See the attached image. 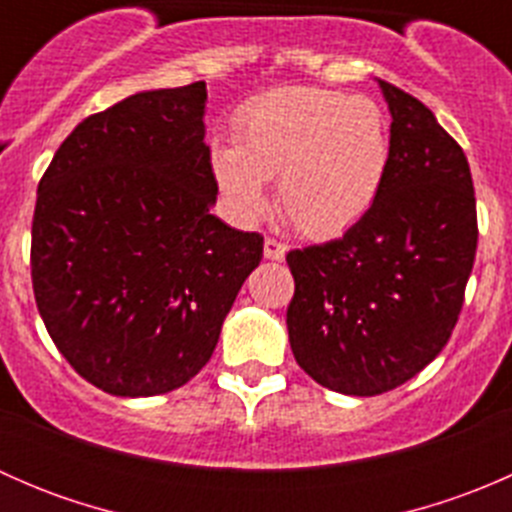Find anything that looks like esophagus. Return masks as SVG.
Instances as JSON below:
<instances>
[{
  "mask_svg": "<svg viewBox=\"0 0 512 512\" xmlns=\"http://www.w3.org/2000/svg\"><path fill=\"white\" fill-rule=\"evenodd\" d=\"M285 255H287L285 242H277V240H272V237H267V240H265V257H267V260L280 262V260H285Z\"/></svg>",
  "mask_w": 512,
  "mask_h": 512,
  "instance_id": "obj_1",
  "label": "esophagus"
}]
</instances>
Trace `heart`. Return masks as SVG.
I'll return each instance as SVG.
<instances>
[{
	"label": "heart",
	"instance_id": "heart-1",
	"mask_svg": "<svg viewBox=\"0 0 512 512\" xmlns=\"http://www.w3.org/2000/svg\"><path fill=\"white\" fill-rule=\"evenodd\" d=\"M391 163L386 113L364 96L277 89L240 113L235 148L210 153L215 183L237 220L270 208L265 183L297 230L332 237L359 223L384 188Z\"/></svg>",
	"mask_w": 512,
	"mask_h": 512
}]
</instances>
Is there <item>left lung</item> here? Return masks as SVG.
I'll use <instances>...</instances> for the list:
<instances>
[{"label":"left lung","mask_w":512,"mask_h":512,"mask_svg":"<svg viewBox=\"0 0 512 512\" xmlns=\"http://www.w3.org/2000/svg\"><path fill=\"white\" fill-rule=\"evenodd\" d=\"M376 84L391 113L379 198L339 240L287 255L294 359L317 384L347 396L396 389L441 354L478 242L466 153L418 98Z\"/></svg>","instance_id":"left-lung-1"}]
</instances>
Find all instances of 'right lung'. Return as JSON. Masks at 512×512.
Listing matches in <instances>:
<instances>
[{"label":"right lung","instance_id":"right-lung-1","mask_svg":"<svg viewBox=\"0 0 512 512\" xmlns=\"http://www.w3.org/2000/svg\"><path fill=\"white\" fill-rule=\"evenodd\" d=\"M205 108V81L123 98L69 133L36 190V307L64 359L106 394L188 384L262 260L257 232L210 213Z\"/></svg>","mask_w":512,"mask_h":512}]
</instances>
